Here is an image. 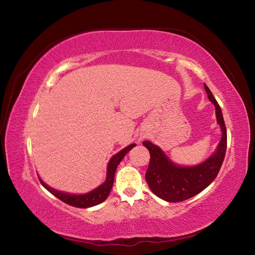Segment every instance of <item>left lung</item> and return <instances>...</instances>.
<instances>
[{
  "label": "left lung",
  "instance_id": "1",
  "mask_svg": "<svg viewBox=\"0 0 255 255\" xmlns=\"http://www.w3.org/2000/svg\"><path fill=\"white\" fill-rule=\"evenodd\" d=\"M208 99L216 107L217 122L223 131V138L216 152L203 163L195 166H178L166 158L159 147L149 141L142 144L149 150L150 162L145 172V181L156 196L170 203H178L191 198L207 187L218 175L227 150V129L221 108L208 86L205 84Z\"/></svg>",
  "mask_w": 255,
  "mask_h": 255
}]
</instances>
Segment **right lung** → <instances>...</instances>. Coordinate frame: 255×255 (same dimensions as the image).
<instances>
[{"label":"right lung","mask_w":255,"mask_h":255,"mask_svg":"<svg viewBox=\"0 0 255 255\" xmlns=\"http://www.w3.org/2000/svg\"><path fill=\"white\" fill-rule=\"evenodd\" d=\"M134 143L128 145L122 151H119L117 154H115L111 159L110 163L107 165V176H106V181L100 185L97 188L93 189V191L88 193V194H83V195H71V194H67V193H62V192H58L56 189H53L47 185L46 183L42 182L40 178L39 181L42 184L46 189H48L52 195H55L57 198L62 200L63 203H66L70 206H73V207L77 208H88L92 207V206L99 205L101 203L104 202V200L107 198L108 195L111 193V189L113 187L114 184V176H115V172H116V167L117 165L121 163V161L129 150L134 147Z\"/></svg>","instance_id":"add662e5"}]
</instances>
